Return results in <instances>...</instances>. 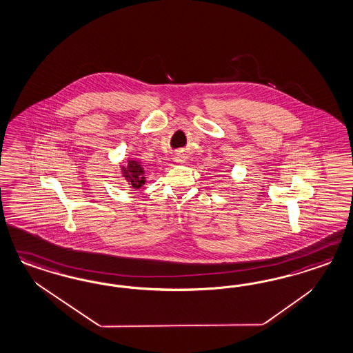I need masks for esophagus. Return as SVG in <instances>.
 Here are the masks:
<instances>
[{
    "mask_svg": "<svg viewBox=\"0 0 353 353\" xmlns=\"http://www.w3.org/2000/svg\"><path fill=\"white\" fill-rule=\"evenodd\" d=\"M174 161H175L176 163H184V162L187 161V156H185L184 153H176V154L174 156Z\"/></svg>",
    "mask_w": 353,
    "mask_h": 353,
    "instance_id": "obj_1",
    "label": "esophagus"
}]
</instances>
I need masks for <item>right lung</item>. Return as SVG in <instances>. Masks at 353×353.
<instances>
[{
    "instance_id": "right-lung-1",
    "label": "right lung",
    "mask_w": 353,
    "mask_h": 353,
    "mask_svg": "<svg viewBox=\"0 0 353 353\" xmlns=\"http://www.w3.org/2000/svg\"><path fill=\"white\" fill-rule=\"evenodd\" d=\"M121 169H122V174H123L125 181L132 188L139 190L145 184V176H144L145 171H144V166H143L141 161L128 159L127 165L122 166Z\"/></svg>"
}]
</instances>
